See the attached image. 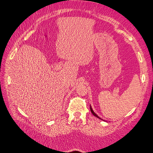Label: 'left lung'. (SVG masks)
I'll use <instances>...</instances> for the list:
<instances>
[{"instance_id":"obj_1","label":"left lung","mask_w":153,"mask_h":153,"mask_svg":"<svg viewBox=\"0 0 153 153\" xmlns=\"http://www.w3.org/2000/svg\"><path fill=\"white\" fill-rule=\"evenodd\" d=\"M90 109H91V111L92 114H93L94 116H95V117H97V118H99V119H100V120H102L101 118H100V117H99V116H97V115L96 114H95V112H94V111H93V109H92V108H91V105H90Z\"/></svg>"}]
</instances>
